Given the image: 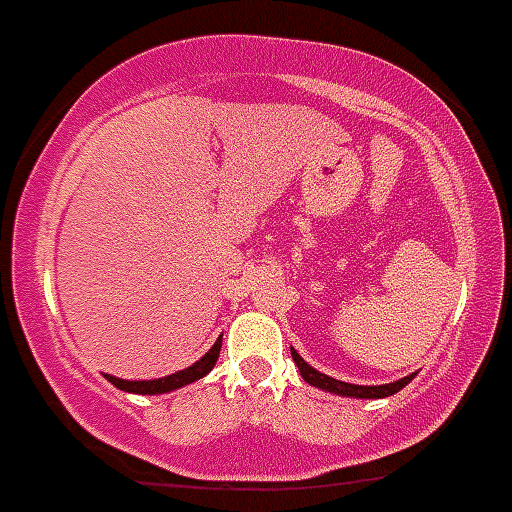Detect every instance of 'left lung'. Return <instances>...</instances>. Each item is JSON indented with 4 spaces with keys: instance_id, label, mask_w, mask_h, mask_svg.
Here are the masks:
<instances>
[{
    "instance_id": "obj_1",
    "label": "left lung",
    "mask_w": 512,
    "mask_h": 512,
    "mask_svg": "<svg viewBox=\"0 0 512 512\" xmlns=\"http://www.w3.org/2000/svg\"><path fill=\"white\" fill-rule=\"evenodd\" d=\"M291 357H294V362H296V367H299L303 381H308V384L318 386V389H323V391L338 393V396H350V398H386V396H391V393L401 391L403 386H408V384H411V381L415 379V374H408V376H403V379L391 381V384H384V386L347 384V381H338V379H333V376H328V374H320L318 369H313L311 364L306 362V359H301V355L294 350V347H291Z\"/></svg>"
}]
</instances>
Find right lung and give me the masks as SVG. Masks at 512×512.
<instances>
[{"instance_id": "right-lung-1", "label": "right lung", "mask_w": 512, "mask_h": 512, "mask_svg": "<svg viewBox=\"0 0 512 512\" xmlns=\"http://www.w3.org/2000/svg\"><path fill=\"white\" fill-rule=\"evenodd\" d=\"M218 355H221V338L213 342L211 350L206 352V355L201 357L199 362H194L192 367L182 369V372H174L170 376H162V379H150V381H128V379H119V376H111V374H106V379H109L111 384H114L116 389H121V391L148 393V396H153V393H167V391H174V389H182V386L192 384V381L201 379V376H206L213 367H216Z\"/></svg>"}]
</instances>
